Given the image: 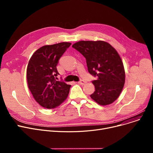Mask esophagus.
I'll return each mask as SVG.
<instances>
[{
	"label": "esophagus",
	"mask_w": 153,
	"mask_h": 153,
	"mask_svg": "<svg viewBox=\"0 0 153 153\" xmlns=\"http://www.w3.org/2000/svg\"><path fill=\"white\" fill-rule=\"evenodd\" d=\"M78 83H79V84L84 85V84H85V81H84V80H80V81L78 82Z\"/></svg>",
	"instance_id": "34e87169"
}]
</instances>
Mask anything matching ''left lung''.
Instances as JSON below:
<instances>
[{"label": "left lung", "mask_w": 153, "mask_h": 153, "mask_svg": "<svg viewBox=\"0 0 153 153\" xmlns=\"http://www.w3.org/2000/svg\"><path fill=\"white\" fill-rule=\"evenodd\" d=\"M72 46L85 57L89 73L97 77L92 81L95 92L91 97L100 105L113 103L125 81L123 64L116 50L103 41H80Z\"/></svg>", "instance_id": "left-lung-1"}]
</instances>
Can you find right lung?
Masks as SVG:
<instances>
[{"instance_id":"right-lung-1","label":"right lung","mask_w":153,"mask_h":153,"mask_svg":"<svg viewBox=\"0 0 153 153\" xmlns=\"http://www.w3.org/2000/svg\"><path fill=\"white\" fill-rule=\"evenodd\" d=\"M71 43L45 45L37 50L28 62L27 78L35 100L46 108H54L68 97L71 85L58 81L56 66Z\"/></svg>"}]
</instances>
